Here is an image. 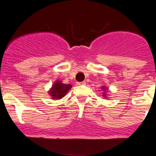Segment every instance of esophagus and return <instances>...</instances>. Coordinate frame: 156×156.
<instances>
[{
    "mask_svg": "<svg viewBox=\"0 0 156 156\" xmlns=\"http://www.w3.org/2000/svg\"><path fill=\"white\" fill-rule=\"evenodd\" d=\"M86 84V82L85 81H82V82H77V85H84Z\"/></svg>",
    "mask_w": 156,
    "mask_h": 156,
    "instance_id": "obj_1",
    "label": "esophagus"
}]
</instances>
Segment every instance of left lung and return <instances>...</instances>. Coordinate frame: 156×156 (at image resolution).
Listing matches in <instances>:
<instances>
[{
	"label": "left lung",
	"mask_w": 156,
	"mask_h": 156,
	"mask_svg": "<svg viewBox=\"0 0 156 156\" xmlns=\"http://www.w3.org/2000/svg\"><path fill=\"white\" fill-rule=\"evenodd\" d=\"M101 91H103V92H102L103 97H104V98H107V96H106V92H107V91H108V88L107 87H105V86H101Z\"/></svg>",
	"instance_id": "1"
}]
</instances>
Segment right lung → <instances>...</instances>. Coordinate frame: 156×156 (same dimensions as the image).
<instances>
[{"label": "right lung", "instance_id": "obj_1", "mask_svg": "<svg viewBox=\"0 0 156 156\" xmlns=\"http://www.w3.org/2000/svg\"><path fill=\"white\" fill-rule=\"evenodd\" d=\"M71 87L72 85L70 84L66 85L62 83V81L57 80L52 85L51 88L49 89L48 94L53 100H59L65 97V94L71 89Z\"/></svg>", "mask_w": 156, "mask_h": 156}]
</instances>
